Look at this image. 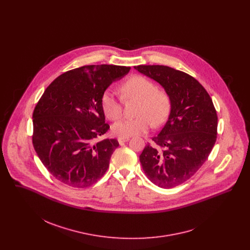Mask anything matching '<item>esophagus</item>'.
Here are the masks:
<instances>
[{
	"instance_id": "1",
	"label": "esophagus",
	"mask_w": 250,
	"mask_h": 250,
	"mask_svg": "<svg viewBox=\"0 0 250 250\" xmlns=\"http://www.w3.org/2000/svg\"><path fill=\"white\" fill-rule=\"evenodd\" d=\"M129 141V138H118V143L120 145H123L124 143Z\"/></svg>"
}]
</instances>
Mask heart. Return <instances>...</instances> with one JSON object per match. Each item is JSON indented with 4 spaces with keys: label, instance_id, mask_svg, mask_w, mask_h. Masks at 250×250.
<instances>
[{
    "label": "heart",
    "instance_id": "1",
    "mask_svg": "<svg viewBox=\"0 0 250 250\" xmlns=\"http://www.w3.org/2000/svg\"><path fill=\"white\" fill-rule=\"evenodd\" d=\"M123 98L140 100L137 118H123L113 124L111 131L119 138H130L144 134L152 124L158 126L164 123L170 109V100L163 91H158L154 83L147 78L135 75L121 85ZM101 107L109 120H116L122 112V103L112 92L107 91L101 97Z\"/></svg>",
    "mask_w": 250,
    "mask_h": 250
}]
</instances>
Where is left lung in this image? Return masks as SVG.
Returning a JSON list of instances; mask_svg holds the SVG:
<instances>
[{
  "instance_id": "1",
  "label": "left lung",
  "mask_w": 250,
  "mask_h": 250,
  "mask_svg": "<svg viewBox=\"0 0 250 250\" xmlns=\"http://www.w3.org/2000/svg\"><path fill=\"white\" fill-rule=\"evenodd\" d=\"M136 70L160 84L170 100L165 125L140 155L143 171L155 186L171 188L191 178L216 141L213 101L197 80L166 65H138Z\"/></svg>"
}]
</instances>
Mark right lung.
Masks as SVG:
<instances>
[{
	"label": "right lung",
	"mask_w": 250,
	"mask_h": 250,
	"mask_svg": "<svg viewBox=\"0 0 250 250\" xmlns=\"http://www.w3.org/2000/svg\"><path fill=\"white\" fill-rule=\"evenodd\" d=\"M130 67L85 65L55 79L33 113V144L39 159L60 182L84 188L107 171L115 139L96 142L109 128L101 97L107 87L124 78Z\"/></svg>",
	"instance_id": "obj_1"
}]
</instances>
